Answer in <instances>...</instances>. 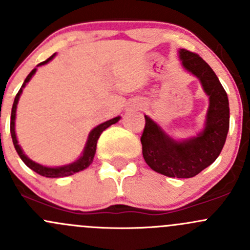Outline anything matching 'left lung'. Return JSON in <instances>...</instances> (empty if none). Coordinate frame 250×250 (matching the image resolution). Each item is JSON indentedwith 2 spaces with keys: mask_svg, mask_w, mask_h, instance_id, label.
<instances>
[{
  "mask_svg": "<svg viewBox=\"0 0 250 250\" xmlns=\"http://www.w3.org/2000/svg\"><path fill=\"white\" fill-rule=\"evenodd\" d=\"M179 58L184 69L200 80L209 97L203 130L197 137L174 140L145 115V128L140 140L144 160L151 169L170 178H192L220 155L230 127V107L220 81L200 55L180 49Z\"/></svg>",
  "mask_w": 250,
  "mask_h": 250,
  "instance_id": "1",
  "label": "left lung"
}]
</instances>
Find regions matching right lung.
Wrapping results in <instances>:
<instances>
[{"mask_svg": "<svg viewBox=\"0 0 250 250\" xmlns=\"http://www.w3.org/2000/svg\"><path fill=\"white\" fill-rule=\"evenodd\" d=\"M54 57H55V54H53L52 57L48 58L47 60L40 62L37 66H41V65L47 64V62H50V60H52ZM36 70L37 69L32 70V71L27 75V77L25 78L21 88H20L19 92H18V94L16 95V99H14V103H13V107H12L11 135H12V140H13V144H14V147H16L18 155H19V157L21 158L22 162H24L25 165L30 168V169H32L34 172L40 174V175L46 176V178H62V176L74 175L75 173L81 172V170L85 169V168H88L90 165H92L93 158H94V155H95V150H97V143H98V139H99L100 134H102V133L104 132L106 128H109L111 125H115V123H117L118 121L121 120V117L120 116H117V117H115V118H111V120L102 123V125H97L94 129L90 130L89 135H88L87 143H85L84 150H83V152H82V156H81L78 160L75 161V162L70 163V165L62 166V167H46V166H42V165H40V163L34 162V161L30 160V158L25 155L24 151L21 150L20 145L18 144L17 134H16V113H17V105H18V102H19L20 95H21V93H22V89L25 88L26 83L31 80V77L34 76L35 72H36Z\"/></svg>", "mask_w": 250, "mask_h": 250, "instance_id": "1", "label": "right lung"}]
</instances>
